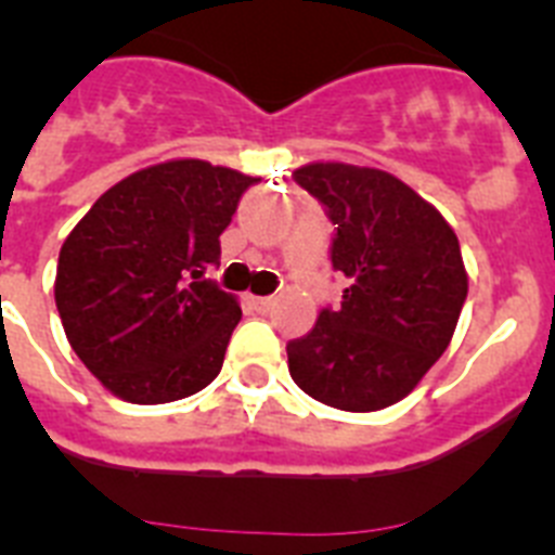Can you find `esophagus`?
Returning <instances> with one entry per match:
<instances>
[{"instance_id": "34e87169", "label": "esophagus", "mask_w": 555, "mask_h": 555, "mask_svg": "<svg viewBox=\"0 0 555 555\" xmlns=\"http://www.w3.org/2000/svg\"><path fill=\"white\" fill-rule=\"evenodd\" d=\"M249 302H253L255 311H269L274 306V297H249Z\"/></svg>"}]
</instances>
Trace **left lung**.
Masks as SVG:
<instances>
[{
	"instance_id": "1",
	"label": "left lung",
	"mask_w": 555,
	"mask_h": 555,
	"mask_svg": "<svg viewBox=\"0 0 555 555\" xmlns=\"http://www.w3.org/2000/svg\"><path fill=\"white\" fill-rule=\"evenodd\" d=\"M325 208L336 233V308L286 345L294 384L341 411L403 400L448 350L467 300L453 228L403 180L350 164H311L292 175Z\"/></svg>"
}]
</instances>
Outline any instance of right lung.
<instances>
[{
    "label": "right lung",
    "instance_id": "right-lung-1",
    "mask_svg": "<svg viewBox=\"0 0 555 555\" xmlns=\"http://www.w3.org/2000/svg\"><path fill=\"white\" fill-rule=\"evenodd\" d=\"M255 183L205 160H169L107 189L68 233L57 313L72 350L116 397L171 403L219 375L242 308L208 272Z\"/></svg>",
    "mask_w": 555,
    "mask_h": 555
}]
</instances>
